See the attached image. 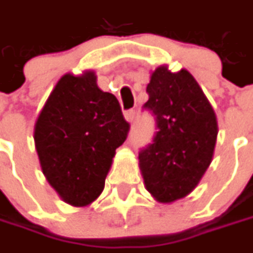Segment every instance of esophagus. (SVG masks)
<instances>
[{
  "mask_svg": "<svg viewBox=\"0 0 253 253\" xmlns=\"http://www.w3.org/2000/svg\"><path fill=\"white\" fill-rule=\"evenodd\" d=\"M134 118H135V111H134V109L125 111V119H126L128 122H132V121H134Z\"/></svg>",
  "mask_w": 253,
  "mask_h": 253,
  "instance_id": "esophagus-1",
  "label": "esophagus"
}]
</instances>
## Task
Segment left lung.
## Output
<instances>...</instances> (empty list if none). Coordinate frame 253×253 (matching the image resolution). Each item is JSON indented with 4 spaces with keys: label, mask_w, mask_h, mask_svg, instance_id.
I'll return each mask as SVG.
<instances>
[{
    "label": "left lung",
    "mask_w": 253,
    "mask_h": 253,
    "mask_svg": "<svg viewBox=\"0 0 253 253\" xmlns=\"http://www.w3.org/2000/svg\"><path fill=\"white\" fill-rule=\"evenodd\" d=\"M144 109L155 119L151 144L139 151L148 191L161 203L187 196L211 163L217 121L199 83L187 70L160 66L147 86Z\"/></svg>",
    "instance_id": "obj_1"
}]
</instances>
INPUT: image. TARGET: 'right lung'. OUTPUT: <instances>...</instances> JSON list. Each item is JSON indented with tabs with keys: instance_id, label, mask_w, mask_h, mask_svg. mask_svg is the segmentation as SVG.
<instances>
[{
	"instance_id": "1",
	"label": "right lung",
	"mask_w": 253,
	"mask_h": 253,
	"mask_svg": "<svg viewBox=\"0 0 253 253\" xmlns=\"http://www.w3.org/2000/svg\"><path fill=\"white\" fill-rule=\"evenodd\" d=\"M118 99L100 90L93 72L64 75L34 126V142L50 186L72 206H87L105 187L115 150L128 136Z\"/></svg>"
}]
</instances>
